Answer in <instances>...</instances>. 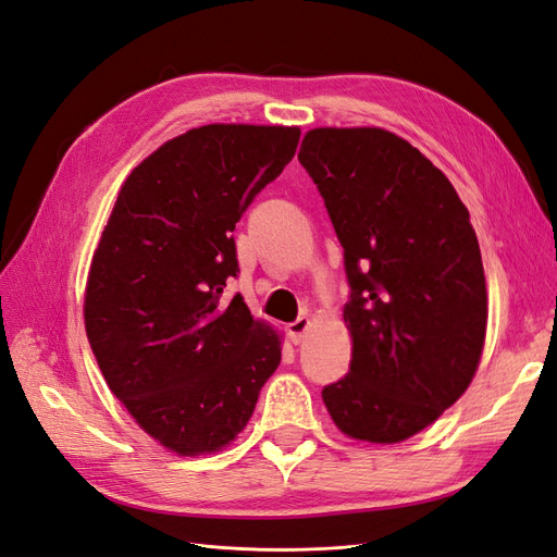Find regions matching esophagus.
I'll return each instance as SVG.
<instances>
[{"label":"esophagus","instance_id":"esophagus-1","mask_svg":"<svg viewBox=\"0 0 557 557\" xmlns=\"http://www.w3.org/2000/svg\"><path fill=\"white\" fill-rule=\"evenodd\" d=\"M309 327H311V320H309L307 315H305V318H297L295 323L288 325L290 342H293V344H301V342H305V336H307Z\"/></svg>","mask_w":557,"mask_h":557}]
</instances>
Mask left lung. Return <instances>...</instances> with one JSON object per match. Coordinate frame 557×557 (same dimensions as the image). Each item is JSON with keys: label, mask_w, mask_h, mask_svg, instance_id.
Returning <instances> with one entry per match:
<instances>
[{"label": "left lung", "mask_w": 557, "mask_h": 557, "mask_svg": "<svg viewBox=\"0 0 557 557\" xmlns=\"http://www.w3.org/2000/svg\"><path fill=\"white\" fill-rule=\"evenodd\" d=\"M299 162L344 246L352 356L323 401L350 440L399 444L474 379L487 327L476 232L446 174L381 127H315Z\"/></svg>", "instance_id": "8db88e82"}]
</instances>
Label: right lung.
<instances>
[{"mask_svg": "<svg viewBox=\"0 0 557 557\" xmlns=\"http://www.w3.org/2000/svg\"><path fill=\"white\" fill-rule=\"evenodd\" d=\"M299 127L201 125L141 160L92 252L83 320L111 393L183 458L230 446L276 372L283 336L252 318L232 232L295 156Z\"/></svg>", "mask_w": 557, "mask_h": 557, "instance_id": "1", "label": "right lung"}]
</instances>
